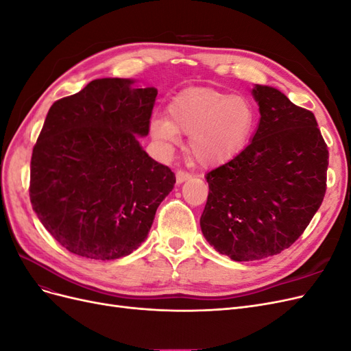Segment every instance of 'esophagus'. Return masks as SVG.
<instances>
[{
  "label": "esophagus",
  "mask_w": 351,
  "mask_h": 351,
  "mask_svg": "<svg viewBox=\"0 0 351 351\" xmlns=\"http://www.w3.org/2000/svg\"><path fill=\"white\" fill-rule=\"evenodd\" d=\"M190 178H192V176H190L189 173H184V171H178V173L176 174V180H177L178 184H182V183L187 182V180H190Z\"/></svg>",
  "instance_id": "obj_1"
}]
</instances>
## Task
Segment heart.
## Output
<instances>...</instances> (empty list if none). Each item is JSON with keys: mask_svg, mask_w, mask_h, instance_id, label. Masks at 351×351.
I'll list each match as a JSON object with an SVG mask.
<instances>
[{"mask_svg": "<svg viewBox=\"0 0 351 351\" xmlns=\"http://www.w3.org/2000/svg\"><path fill=\"white\" fill-rule=\"evenodd\" d=\"M254 127L252 105L241 97L214 88H187L169 101L165 117L151 120L152 139L173 147L180 133L190 134L189 147L204 167H215L237 156Z\"/></svg>", "mask_w": 351, "mask_h": 351, "instance_id": "1", "label": "heart"}]
</instances>
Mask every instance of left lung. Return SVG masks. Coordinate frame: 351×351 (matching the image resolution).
<instances>
[{
	"label": "left lung",
	"mask_w": 351,
	"mask_h": 351,
	"mask_svg": "<svg viewBox=\"0 0 351 351\" xmlns=\"http://www.w3.org/2000/svg\"><path fill=\"white\" fill-rule=\"evenodd\" d=\"M261 120L250 143L206 174L200 217L206 241L236 262L274 256L302 236L326 190L328 147L313 112L263 84L252 89Z\"/></svg>",
	"instance_id": "1"
}]
</instances>
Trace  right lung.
I'll list each match as a JSON object with an SVG mask.
<instances>
[{"label":"right lung","instance_id":"right-lung-1","mask_svg":"<svg viewBox=\"0 0 351 351\" xmlns=\"http://www.w3.org/2000/svg\"><path fill=\"white\" fill-rule=\"evenodd\" d=\"M105 77L52 104L30 161L42 226L79 256L114 261L146 240L176 176L139 143L158 90Z\"/></svg>","mask_w":351,"mask_h":351}]
</instances>
